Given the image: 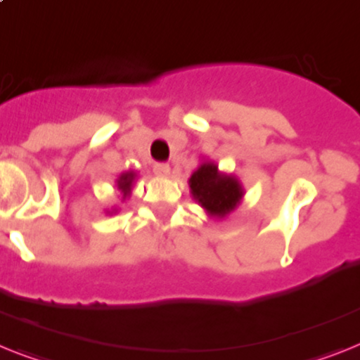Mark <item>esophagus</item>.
Masks as SVG:
<instances>
[{
	"instance_id": "34e87169",
	"label": "esophagus",
	"mask_w": 360,
	"mask_h": 360,
	"mask_svg": "<svg viewBox=\"0 0 360 360\" xmlns=\"http://www.w3.org/2000/svg\"><path fill=\"white\" fill-rule=\"evenodd\" d=\"M153 172L157 175H160V177H168L172 172L170 165H166V162H157V165L153 166Z\"/></svg>"
}]
</instances>
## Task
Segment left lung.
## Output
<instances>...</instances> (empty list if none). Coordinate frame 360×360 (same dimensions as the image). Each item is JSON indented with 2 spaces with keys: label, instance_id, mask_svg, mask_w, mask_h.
<instances>
[{
  "label": "left lung",
  "instance_id": "obj_1",
  "mask_svg": "<svg viewBox=\"0 0 360 360\" xmlns=\"http://www.w3.org/2000/svg\"><path fill=\"white\" fill-rule=\"evenodd\" d=\"M190 194L209 218L221 220L229 216L244 198V186L233 174L220 172L212 160H203L188 179Z\"/></svg>",
  "mask_w": 360,
  "mask_h": 360
}]
</instances>
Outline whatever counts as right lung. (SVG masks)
Returning a JSON list of instances; mask_svg holds the SVG:
<instances>
[{
    "mask_svg": "<svg viewBox=\"0 0 360 360\" xmlns=\"http://www.w3.org/2000/svg\"><path fill=\"white\" fill-rule=\"evenodd\" d=\"M134 181H136V172H124V174L116 179V188H118L120 194H122V201H125L131 195ZM107 212H109V214L116 212V207H114L112 210H107Z\"/></svg>",
    "mask_w": 360,
    "mask_h": 360,
    "instance_id": "right-lung-1",
    "label": "right lung"
}]
</instances>
